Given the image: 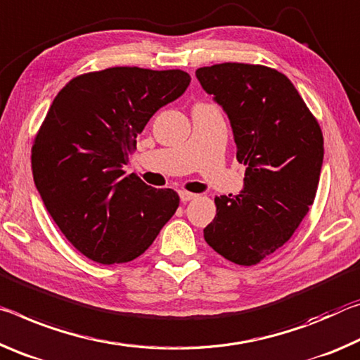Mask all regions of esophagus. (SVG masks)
Returning <instances> with one entry per match:
<instances>
[{
    "label": "esophagus",
    "mask_w": 360,
    "mask_h": 360,
    "mask_svg": "<svg viewBox=\"0 0 360 360\" xmlns=\"http://www.w3.org/2000/svg\"><path fill=\"white\" fill-rule=\"evenodd\" d=\"M196 198V194L194 193H190V191H180V199H181V202H188V201H191V199H194Z\"/></svg>",
    "instance_id": "obj_1"
}]
</instances>
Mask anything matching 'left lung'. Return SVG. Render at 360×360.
Here are the masks:
<instances>
[{
    "instance_id": "1",
    "label": "left lung",
    "mask_w": 360,
    "mask_h": 360,
    "mask_svg": "<svg viewBox=\"0 0 360 360\" xmlns=\"http://www.w3.org/2000/svg\"><path fill=\"white\" fill-rule=\"evenodd\" d=\"M225 110L245 166L244 190L215 198L204 239L226 260L260 263L281 249L314 202L323 159L319 122L285 75L263 65L217 63L196 70Z\"/></svg>"
}]
</instances>
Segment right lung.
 Segmentation results:
<instances>
[{"label": "right lung", "instance_id": "obj_1", "mask_svg": "<svg viewBox=\"0 0 360 360\" xmlns=\"http://www.w3.org/2000/svg\"><path fill=\"white\" fill-rule=\"evenodd\" d=\"M181 70L113 67L57 94L32 146L33 180L76 250L102 264L140 257L180 204L122 167L156 111L190 86Z\"/></svg>", "mask_w": 360, "mask_h": 360}]
</instances>
